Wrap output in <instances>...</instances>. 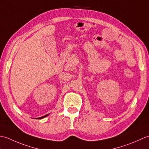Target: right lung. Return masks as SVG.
<instances>
[{"label":"right lung","instance_id":"1","mask_svg":"<svg viewBox=\"0 0 149 149\" xmlns=\"http://www.w3.org/2000/svg\"><path fill=\"white\" fill-rule=\"evenodd\" d=\"M48 115H49V114H48ZM45 115V116H42V117H40V118H38L39 119H42V118H44V117H45V116H47V115Z\"/></svg>","mask_w":149,"mask_h":149}]
</instances>
